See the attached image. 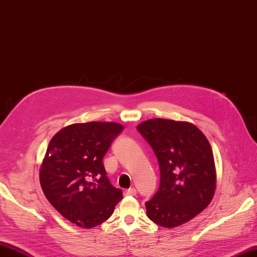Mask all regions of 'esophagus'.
Returning a JSON list of instances; mask_svg holds the SVG:
<instances>
[{
    "label": "esophagus",
    "mask_w": 257,
    "mask_h": 257,
    "mask_svg": "<svg viewBox=\"0 0 257 257\" xmlns=\"http://www.w3.org/2000/svg\"><path fill=\"white\" fill-rule=\"evenodd\" d=\"M124 195H126V196H136L137 195V189L134 188V187L126 189V190H124Z\"/></svg>",
    "instance_id": "obj_1"
}]
</instances>
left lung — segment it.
<instances>
[{
  "label": "left lung",
  "mask_w": 257,
  "mask_h": 257,
  "mask_svg": "<svg viewBox=\"0 0 257 257\" xmlns=\"http://www.w3.org/2000/svg\"><path fill=\"white\" fill-rule=\"evenodd\" d=\"M137 130L160 166L158 192L146 201L149 219L169 229L188 222L210 204L216 190L209 141L192 123L162 118L142 122Z\"/></svg>",
  "instance_id": "1"
}]
</instances>
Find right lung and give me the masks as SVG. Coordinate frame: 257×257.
<instances>
[{"label":"right lung","instance_id":"right-lung-1","mask_svg":"<svg viewBox=\"0 0 257 257\" xmlns=\"http://www.w3.org/2000/svg\"><path fill=\"white\" fill-rule=\"evenodd\" d=\"M116 122L74 123L53 136L39 180L50 204L69 221L91 229L103 223L122 199L106 176L103 159L122 133Z\"/></svg>","mask_w":257,"mask_h":257}]
</instances>
